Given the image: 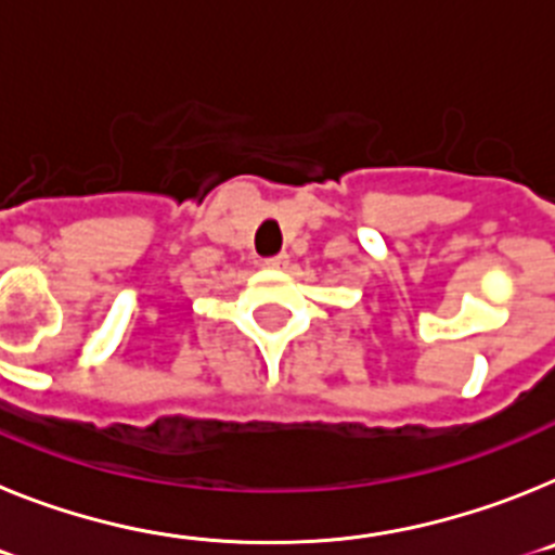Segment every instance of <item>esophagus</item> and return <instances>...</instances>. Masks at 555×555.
Listing matches in <instances>:
<instances>
[{"label":"esophagus","mask_w":555,"mask_h":555,"mask_svg":"<svg viewBox=\"0 0 555 555\" xmlns=\"http://www.w3.org/2000/svg\"><path fill=\"white\" fill-rule=\"evenodd\" d=\"M287 262H291V257H287V254H276V257L264 259V264H268V268H287Z\"/></svg>","instance_id":"34e87169"}]
</instances>
